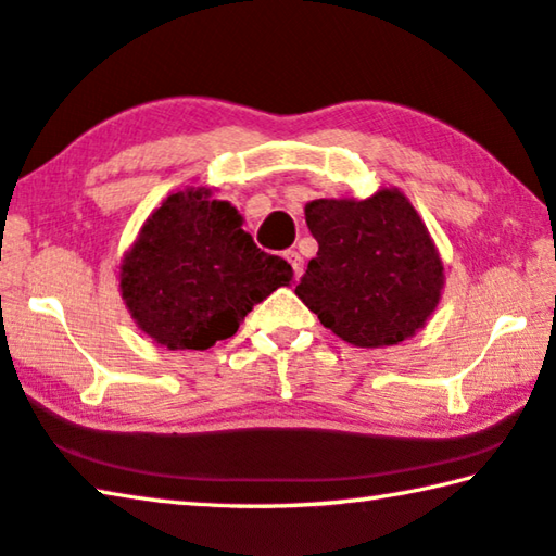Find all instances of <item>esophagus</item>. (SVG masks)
Returning <instances> with one entry per match:
<instances>
[{
	"label": "esophagus",
	"instance_id": "34e87169",
	"mask_svg": "<svg viewBox=\"0 0 556 556\" xmlns=\"http://www.w3.org/2000/svg\"><path fill=\"white\" fill-rule=\"evenodd\" d=\"M285 257H287V262L291 265V269H294V275L301 277V271H304V257H301L296 250H289Z\"/></svg>",
	"mask_w": 556,
	"mask_h": 556
}]
</instances>
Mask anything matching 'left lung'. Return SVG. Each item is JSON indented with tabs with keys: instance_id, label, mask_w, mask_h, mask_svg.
Returning <instances> with one entry per match:
<instances>
[{
	"instance_id": "obj_1",
	"label": "left lung",
	"mask_w": 556,
	"mask_h": 556,
	"mask_svg": "<svg viewBox=\"0 0 556 556\" xmlns=\"http://www.w3.org/2000/svg\"><path fill=\"white\" fill-rule=\"evenodd\" d=\"M316 257L296 296L357 348L397 345L425 328L444 289V265L419 213L397 188L370 199L306 203Z\"/></svg>"
}]
</instances>
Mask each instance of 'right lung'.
<instances>
[{
  "mask_svg": "<svg viewBox=\"0 0 556 556\" xmlns=\"http://www.w3.org/2000/svg\"><path fill=\"white\" fill-rule=\"evenodd\" d=\"M291 265L262 252L242 215L211 188L172 193L122 257L119 291L135 324L168 351H205L238 333L252 306L289 287Z\"/></svg>",
  "mask_w": 556,
  "mask_h": 556,
  "instance_id": "add662e5",
  "label": "right lung"
}]
</instances>
